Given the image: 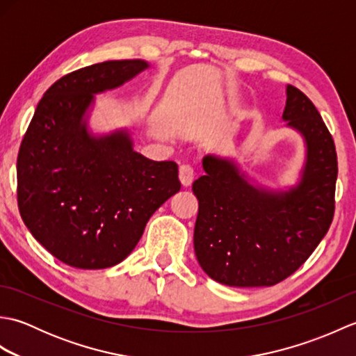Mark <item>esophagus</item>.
Segmentation results:
<instances>
[{"label":"esophagus","mask_w":356,"mask_h":356,"mask_svg":"<svg viewBox=\"0 0 356 356\" xmlns=\"http://www.w3.org/2000/svg\"><path fill=\"white\" fill-rule=\"evenodd\" d=\"M179 179H180V184H182L184 186H190L193 184L194 180V170L191 165H182L179 168Z\"/></svg>","instance_id":"esophagus-1"}]
</instances>
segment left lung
<instances>
[{
    "mask_svg": "<svg viewBox=\"0 0 356 356\" xmlns=\"http://www.w3.org/2000/svg\"><path fill=\"white\" fill-rule=\"evenodd\" d=\"M283 119L305 136L307 162L298 188L272 194L249 185L231 162L203 159L205 176L193 184L199 200L194 251L218 283L274 286L292 275L318 246L335 213V143L318 110L293 86Z\"/></svg>",
    "mask_w": 356,
    "mask_h": 356,
    "instance_id": "left-lung-1",
    "label": "left lung"
}]
</instances>
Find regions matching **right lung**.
<instances>
[{
  "label": "right lung",
  "instance_id": "obj_1",
  "mask_svg": "<svg viewBox=\"0 0 356 356\" xmlns=\"http://www.w3.org/2000/svg\"><path fill=\"white\" fill-rule=\"evenodd\" d=\"M148 64L105 61L58 79L36 107L18 161V208L32 236L78 269L115 266L154 211L180 190L177 165L136 153L127 133L93 139L82 116L95 93L122 86Z\"/></svg>",
  "mask_w": 356,
  "mask_h": 356
}]
</instances>
